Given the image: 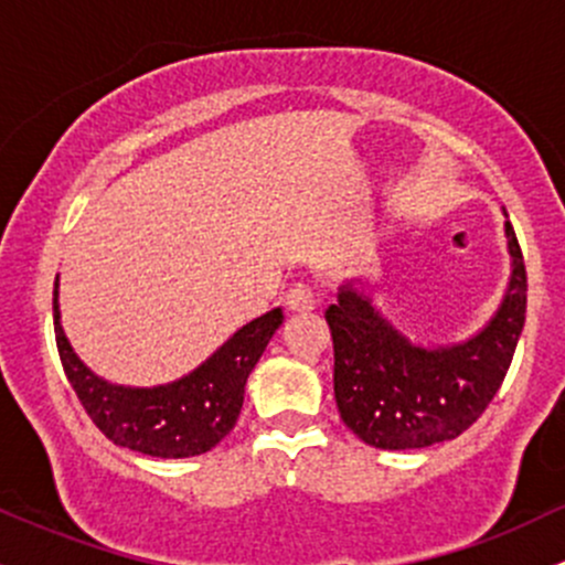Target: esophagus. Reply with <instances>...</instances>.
<instances>
[{"mask_svg":"<svg viewBox=\"0 0 565 565\" xmlns=\"http://www.w3.org/2000/svg\"><path fill=\"white\" fill-rule=\"evenodd\" d=\"M313 306H317V292L308 284H295L287 292L289 311H313Z\"/></svg>","mask_w":565,"mask_h":565,"instance_id":"1","label":"esophagus"}]
</instances>
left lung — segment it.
Wrapping results in <instances>:
<instances>
[{
    "mask_svg": "<svg viewBox=\"0 0 565 565\" xmlns=\"http://www.w3.org/2000/svg\"><path fill=\"white\" fill-rule=\"evenodd\" d=\"M507 295L482 330L457 343L412 341L373 306L371 292L347 281L324 311L335 352V403L354 436L376 449H423L452 441L492 401L525 324L527 276L518 235Z\"/></svg>",
    "mask_w": 565,
    "mask_h": 565,
    "instance_id": "8db88e82",
    "label": "left lung"
}]
</instances>
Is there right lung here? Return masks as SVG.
Here are the masks:
<instances>
[{
    "label": "right lung",
    "mask_w": 565,
    "mask_h": 565,
    "mask_svg": "<svg viewBox=\"0 0 565 565\" xmlns=\"http://www.w3.org/2000/svg\"><path fill=\"white\" fill-rule=\"evenodd\" d=\"M281 322L284 311L273 308L235 330L203 365L189 371L186 376L157 387H127L97 376L75 354L62 328L58 278L53 284V330L58 358L92 423L116 447L164 460L203 455L233 430L243 408L248 373L263 358Z\"/></svg>",
    "instance_id": "obj_1"
}]
</instances>
